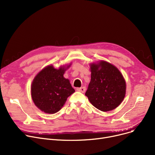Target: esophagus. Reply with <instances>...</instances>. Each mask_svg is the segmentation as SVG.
<instances>
[{
  "label": "esophagus",
  "instance_id": "34e87169",
  "mask_svg": "<svg viewBox=\"0 0 155 155\" xmlns=\"http://www.w3.org/2000/svg\"><path fill=\"white\" fill-rule=\"evenodd\" d=\"M77 90L78 91L80 92L84 93L85 91V90H86V88H85V87H80V88H77Z\"/></svg>",
  "mask_w": 155,
  "mask_h": 155
}]
</instances>
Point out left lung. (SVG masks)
<instances>
[{
	"mask_svg": "<svg viewBox=\"0 0 155 155\" xmlns=\"http://www.w3.org/2000/svg\"><path fill=\"white\" fill-rule=\"evenodd\" d=\"M91 80L85 95L95 107L107 112L117 107L123 102L126 85L120 71L105 61L91 64Z\"/></svg>",
	"mask_w": 155,
	"mask_h": 155,
	"instance_id": "1",
	"label": "left lung"
}]
</instances>
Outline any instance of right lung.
<instances>
[{"label": "right lung", "mask_w": 155, "mask_h": 155, "mask_svg": "<svg viewBox=\"0 0 155 155\" xmlns=\"http://www.w3.org/2000/svg\"><path fill=\"white\" fill-rule=\"evenodd\" d=\"M70 66L56 69L49 65L39 71L31 85V97L36 106L47 114L58 112L68 97L75 92L64 71Z\"/></svg>", "instance_id": "add662e5"}]
</instances>
